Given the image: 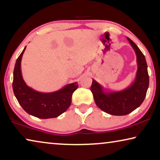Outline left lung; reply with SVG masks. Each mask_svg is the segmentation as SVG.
<instances>
[{"mask_svg": "<svg viewBox=\"0 0 160 160\" xmlns=\"http://www.w3.org/2000/svg\"><path fill=\"white\" fill-rule=\"evenodd\" d=\"M127 38L137 57L138 70L134 82L121 91H107L94 79L90 87L96 105L111 115H127L138 108L145 99L149 84L145 56L131 39Z\"/></svg>", "mask_w": 160, "mask_h": 160, "instance_id": "8db88e82", "label": "left lung"}]
</instances>
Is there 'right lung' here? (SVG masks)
I'll use <instances>...</instances> for the list:
<instances>
[{"instance_id":"add662e5","label":"right lung","mask_w":160,"mask_h":160,"mask_svg":"<svg viewBox=\"0 0 160 160\" xmlns=\"http://www.w3.org/2000/svg\"><path fill=\"white\" fill-rule=\"evenodd\" d=\"M17 58L14 69L13 91L19 103L30 115L40 118H55L64 113L71 104L73 92L78 88L77 82L65 85L52 92H40L28 87L24 81L21 71V60L24 52Z\"/></svg>"}]
</instances>
